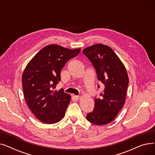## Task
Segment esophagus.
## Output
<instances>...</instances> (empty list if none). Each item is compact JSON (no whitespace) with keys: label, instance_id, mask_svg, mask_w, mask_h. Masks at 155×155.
I'll return each mask as SVG.
<instances>
[{"label":"esophagus","instance_id":"obj_1","mask_svg":"<svg viewBox=\"0 0 155 155\" xmlns=\"http://www.w3.org/2000/svg\"><path fill=\"white\" fill-rule=\"evenodd\" d=\"M73 97H74V99H75V100H78V99H80V96H79V95H73Z\"/></svg>","mask_w":155,"mask_h":155}]
</instances>
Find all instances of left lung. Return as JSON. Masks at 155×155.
<instances>
[{
  "label": "left lung",
  "instance_id": "1",
  "mask_svg": "<svg viewBox=\"0 0 155 155\" xmlns=\"http://www.w3.org/2000/svg\"><path fill=\"white\" fill-rule=\"evenodd\" d=\"M83 53L92 63L97 78L105 87L100 98L95 97L94 109L87 114L86 118L96 125L107 124L114 119L124 106L129 84L126 68L107 45H94L85 48Z\"/></svg>",
  "mask_w": 155,
  "mask_h": 155
}]
</instances>
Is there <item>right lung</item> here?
Instances as JSON below:
<instances>
[{
    "mask_svg": "<svg viewBox=\"0 0 155 155\" xmlns=\"http://www.w3.org/2000/svg\"><path fill=\"white\" fill-rule=\"evenodd\" d=\"M80 49L69 50L56 45L41 49L28 64L22 77L24 97L36 117L45 124L59 122L64 116L71 97L56 86L61 80L60 72Z\"/></svg>",
    "mask_w": 155,
    "mask_h": 155,
    "instance_id": "obj_1",
    "label": "right lung"
}]
</instances>
